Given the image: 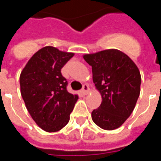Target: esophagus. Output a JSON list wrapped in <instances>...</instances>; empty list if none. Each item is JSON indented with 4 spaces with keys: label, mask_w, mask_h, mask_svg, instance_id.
I'll return each instance as SVG.
<instances>
[{
    "label": "esophagus",
    "mask_w": 161,
    "mask_h": 161,
    "mask_svg": "<svg viewBox=\"0 0 161 161\" xmlns=\"http://www.w3.org/2000/svg\"><path fill=\"white\" fill-rule=\"evenodd\" d=\"M89 91H90V89H89V87L88 86V85H84L83 89H82V93H83V94L87 95L88 93H89Z\"/></svg>",
    "instance_id": "esophagus-1"
}]
</instances>
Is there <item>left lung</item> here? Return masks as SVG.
Returning <instances> with one entry per match:
<instances>
[{
  "label": "left lung",
  "instance_id": "left-lung-1",
  "mask_svg": "<svg viewBox=\"0 0 161 161\" xmlns=\"http://www.w3.org/2000/svg\"><path fill=\"white\" fill-rule=\"evenodd\" d=\"M92 66L93 81L102 96V103L92 112V119L104 130L119 128L130 117L139 93L141 76L128 55L108 49L83 55Z\"/></svg>",
  "mask_w": 161,
  "mask_h": 161
}]
</instances>
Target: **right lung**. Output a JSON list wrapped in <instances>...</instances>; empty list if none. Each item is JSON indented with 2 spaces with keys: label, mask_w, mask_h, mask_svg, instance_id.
I'll return each mask as SVG.
<instances>
[{
  "label": "right lung",
  "mask_w": 161,
  "mask_h": 161,
  "mask_svg": "<svg viewBox=\"0 0 161 161\" xmlns=\"http://www.w3.org/2000/svg\"><path fill=\"white\" fill-rule=\"evenodd\" d=\"M74 55L52 46L38 50L29 59L20 75L21 94L25 107L41 129L55 132L70 119L78 95L67 90L61 68Z\"/></svg>",
  "instance_id": "1"
}]
</instances>
